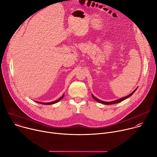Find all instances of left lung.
Returning a JSON list of instances; mask_svg holds the SVG:
<instances>
[{
	"label": "left lung",
	"instance_id": "1",
	"mask_svg": "<svg viewBox=\"0 0 157 157\" xmlns=\"http://www.w3.org/2000/svg\"><path fill=\"white\" fill-rule=\"evenodd\" d=\"M136 90H135L131 94H130L129 95H128V96H125V97H124V98H120V99H117V100H115V101H109V102H106V101H101V100H99V99H98V98H96V97H94L93 94H92V97H93V98L94 99V100H96L97 102H99V103H102V104H105V105H113V104H116V103H120V102H121V101H123V100H124V99H127L128 98H129L130 96H131L135 91H136Z\"/></svg>",
	"mask_w": 157,
	"mask_h": 157
}]
</instances>
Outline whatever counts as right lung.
<instances>
[{
	"label": "right lung",
	"instance_id": "add662e5",
	"mask_svg": "<svg viewBox=\"0 0 157 157\" xmlns=\"http://www.w3.org/2000/svg\"><path fill=\"white\" fill-rule=\"evenodd\" d=\"M63 97H64V94L60 98H59L58 99H57V100H56V101H52V102H49V103H41V102H37V103H40V104H42V105H52V104H54V103H58V101H59L61 99H62L63 98Z\"/></svg>",
	"mask_w": 157,
	"mask_h": 157
}]
</instances>
